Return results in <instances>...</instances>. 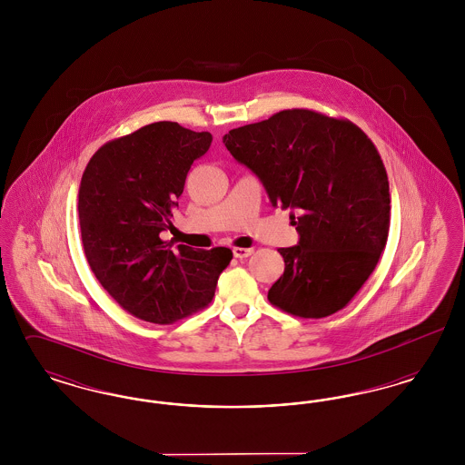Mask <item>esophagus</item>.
I'll use <instances>...</instances> for the list:
<instances>
[{"label": "esophagus", "mask_w": 465, "mask_h": 465, "mask_svg": "<svg viewBox=\"0 0 465 465\" xmlns=\"http://www.w3.org/2000/svg\"><path fill=\"white\" fill-rule=\"evenodd\" d=\"M254 252V249L252 247H233V256L235 258H239V260H243V258H249L251 254Z\"/></svg>", "instance_id": "34e87169"}]
</instances>
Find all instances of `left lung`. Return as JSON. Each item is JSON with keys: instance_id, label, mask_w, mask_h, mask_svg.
Masks as SVG:
<instances>
[{"instance_id": "left-lung-1", "label": "left lung", "mask_w": 465, "mask_h": 465, "mask_svg": "<svg viewBox=\"0 0 465 465\" xmlns=\"http://www.w3.org/2000/svg\"><path fill=\"white\" fill-rule=\"evenodd\" d=\"M232 156L291 209L300 242L281 247L284 273L268 291L277 309L321 319L347 307L373 273L391 226V193L371 139L349 120L284 110L224 134Z\"/></svg>"}]
</instances>
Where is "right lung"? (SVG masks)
Instances as JSON below:
<instances>
[{
	"instance_id": "obj_1",
	"label": "right lung",
	"mask_w": 465,
	"mask_h": 465,
	"mask_svg": "<svg viewBox=\"0 0 465 465\" xmlns=\"http://www.w3.org/2000/svg\"><path fill=\"white\" fill-rule=\"evenodd\" d=\"M213 143L176 122H155L113 139L90 158L78 192V220L90 268L111 298L134 317L171 324L205 309L228 247L195 251L160 239L186 174Z\"/></svg>"
}]
</instances>
